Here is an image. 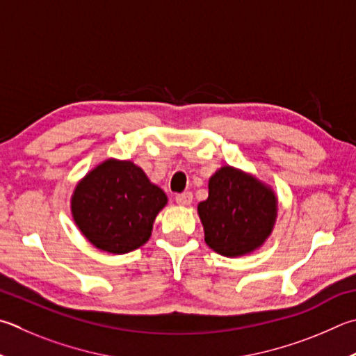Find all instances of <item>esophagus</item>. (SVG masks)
Wrapping results in <instances>:
<instances>
[{"mask_svg":"<svg viewBox=\"0 0 356 356\" xmlns=\"http://www.w3.org/2000/svg\"><path fill=\"white\" fill-rule=\"evenodd\" d=\"M176 202L182 207H188L193 202V195L190 191H185V193H180V195L176 196Z\"/></svg>","mask_w":356,"mask_h":356,"instance_id":"esophagus-1","label":"esophagus"}]
</instances>
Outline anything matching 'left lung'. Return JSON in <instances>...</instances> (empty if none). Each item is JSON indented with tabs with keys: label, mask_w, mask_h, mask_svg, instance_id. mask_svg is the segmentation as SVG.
<instances>
[{
	"label": "left lung",
	"mask_w": 356,
	"mask_h": 356,
	"mask_svg": "<svg viewBox=\"0 0 356 356\" xmlns=\"http://www.w3.org/2000/svg\"><path fill=\"white\" fill-rule=\"evenodd\" d=\"M277 207L274 190L260 179L219 168L209 180V197L197 205L207 245L230 258L252 254L273 234Z\"/></svg>",
	"instance_id": "left-lung-1"
}]
</instances>
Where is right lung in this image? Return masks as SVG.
<instances>
[{
  "label": "right lung",
  "mask_w": 356,
  "mask_h": 356,
  "mask_svg": "<svg viewBox=\"0 0 356 356\" xmlns=\"http://www.w3.org/2000/svg\"><path fill=\"white\" fill-rule=\"evenodd\" d=\"M165 191L131 160L107 159L88 171L71 196V215L96 249L121 255L151 238Z\"/></svg>",
  "instance_id": "1"
}]
</instances>
